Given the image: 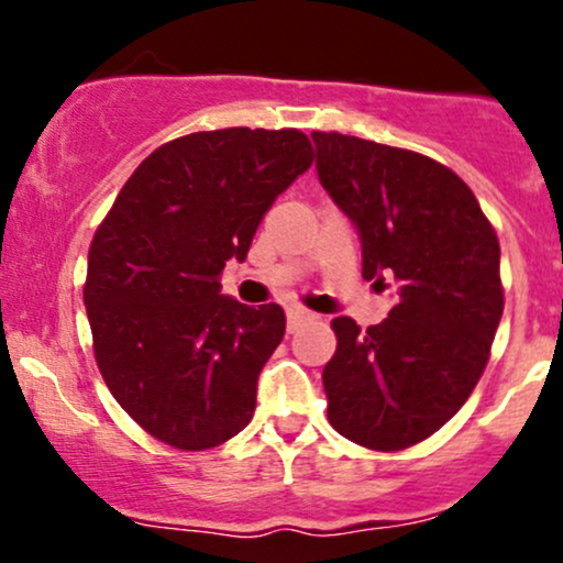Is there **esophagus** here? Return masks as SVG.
Segmentation results:
<instances>
[{"label": "esophagus", "instance_id": "obj_1", "mask_svg": "<svg viewBox=\"0 0 563 563\" xmlns=\"http://www.w3.org/2000/svg\"><path fill=\"white\" fill-rule=\"evenodd\" d=\"M314 314L312 312H307V309L303 307H288V331H296V328L301 325V322H307V320H312Z\"/></svg>", "mask_w": 563, "mask_h": 563}]
</instances>
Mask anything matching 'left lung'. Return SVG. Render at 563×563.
Here are the masks:
<instances>
[{
    "mask_svg": "<svg viewBox=\"0 0 563 563\" xmlns=\"http://www.w3.org/2000/svg\"><path fill=\"white\" fill-rule=\"evenodd\" d=\"M312 140L322 187L360 230L363 277L397 286L380 325L331 322L328 421L367 450H407L461 410L487 367L506 303L500 243L439 161L339 132Z\"/></svg>",
    "mask_w": 563,
    "mask_h": 563,
    "instance_id": "8db88e82",
    "label": "left lung"
}]
</instances>
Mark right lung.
I'll use <instances>...</instances> for the list:
<instances>
[{
    "label": "right lung",
    "instance_id": "obj_1",
    "mask_svg": "<svg viewBox=\"0 0 563 563\" xmlns=\"http://www.w3.org/2000/svg\"><path fill=\"white\" fill-rule=\"evenodd\" d=\"M312 161L299 129L185 134L142 161L97 228L84 283L95 360L151 437L209 450L254 418L286 312L228 299L219 277Z\"/></svg>",
    "mask_w": 563,
    "mask_h": 563
}]
</instances>
